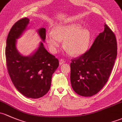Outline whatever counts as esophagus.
Wrapping results in <instances>:
<instances>
[{
	"mask_svg": "<svg viewBox=\"0 0 122 122\" xmlns=\"http://www.w3.org/2000/svg\"><path fill=\"white\" fill-rule=\"evenodd\" d=\"M66 62V61H65V60H63V59H61L59 61V65H61L62 64H63L64 63Z\"/></svg>",
	"mask_w": 122,
	"mask_h": 122,
	"instance_id": "34e87169",
	"label": "esophagus"
}]
</instances>
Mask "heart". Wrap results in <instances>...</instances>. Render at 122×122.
<instances>
[{
  "label": "heart",
  "instance_id": "heart-1",
  "mask_svg": "<svg viewBox=\"0 0 122 122\" xmlns=\"http://www.w3.org/2000/svg\"><path fill=\"white\" fill-rule=\"evenodd\" d=\"M63 47L72 55L83 53L88 48L91 34L89 29L82 28L80 23H74L59 25L53 31H49L46 35V41L52 53H56L63 41Z\"/></svg>",
  "mask_w": 122,
  "mask_h": 122
}]
</instances>
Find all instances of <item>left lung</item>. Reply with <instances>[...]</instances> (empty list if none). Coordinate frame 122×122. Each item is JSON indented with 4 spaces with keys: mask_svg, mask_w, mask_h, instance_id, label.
Here are the masks:
<instances>
[{
    "mask_svg": "<svg viewBox=\"0 0 122 122\" xmlns=\"http://www.w3.org/2000/svg\"><path fill=\"white\" fill-rule=\"evenodd\" d=\"M89 50L71 60L70 81L74 91L84 97L99 92L107 81L117 56L115 35L105 24Z\"/></svg>",
    "mask_w": 122,
    "mask_h": 122,
    "instance_id": "left-lung-1",
    "label": "left lung"
}]
</instances>
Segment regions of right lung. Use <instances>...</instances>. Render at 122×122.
I'll list each match as a JSON object with an SVG mask.
<instances>
[{
    "instance_id": "right-lung-1",
    "label": "right lung",
    "mask_w": 122,
    "mask_h": 122,
    "mask_svg": "<svg viewBox=\"0 0 122 122\" xmlns=\"http://www.w3.org/2000/svg\"><path fill=\"white\" fill-rule=\"evenodd\" d=\"M29 20L22 18L12 26L6 40L5 55L7 71L15 87L28 98L38 99L51 88L52 75L58 67L59 61L46 51L42 42L30 56H23L18 52L16 40L26 29ZM37 32L45 42L46 29H39Z\"/></svg>"
}]
</instances>
